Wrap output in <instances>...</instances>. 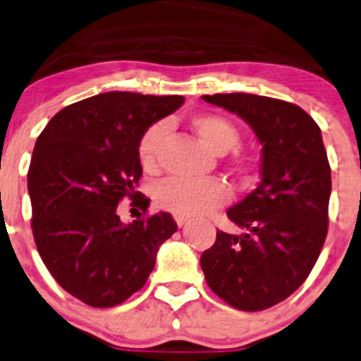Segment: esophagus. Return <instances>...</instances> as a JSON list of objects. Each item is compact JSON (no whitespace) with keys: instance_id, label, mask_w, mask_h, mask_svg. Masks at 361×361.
Listing matches in <instances>:
<instances>
[{"instance_id":"1","label":"esophagus","mask_w":361,"mask_h":361,"mask_svg":"<svg viewBox=\"0 0 361 361\" xmlns=\"http://www.w3.org/2000/svg\"><path fill=\"white\" fill-rule=\"evenodd\" d=\"M173 218H175V221H176V225L178 226H183V225H186V221H188V216H183V214H173Z\"/></svg>"}]
</instances>
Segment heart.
Wrapping results in <instances>:
<instances>
[{
  "mask_svg": "<svg viewBox=\"0 0 361 361\" xmlns=\"http://www.w3.org/2000/svg\"><path fill=\"white\" fill-rule=\"evenodd\" d=\"M191 128L195 133L213 153L223 154L235 148L240 141V133L233 123L225 118L212 115V113H200L191 116ZM166 135V126H149L141 136L138 145V158L141 166L147 171H153L158 165V153L161 141ZM248 159H241L238 170L245 173L248 170ZM158 207L168 212L183 214V216H198L213 209L221 208L230 200V190L220 180L208 178V180H170L163 183L154 195Z\"/></svg>",
  "mask_w": 361,
  "mask_h": 361,
  "instance_id": "obj_1",
  "label": "heart"
}]
</instances>
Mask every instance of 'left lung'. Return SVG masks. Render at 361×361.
<instances>
[{"label":"left lung","instance_id":"8db88e82","mask_svg":"<svg viewBox=\"0 0 361 361\" xmlns=\"http://www.w3.org/2000/svg\"><path fill=\"white\" fill-rule=\"evenodd\" d=\"M238 115L262 148V181L226 214L241 235L218 231L200 263L228 305L259 312L300 288L328 231L331 170L320 126L293 103L250 93L204 94Z\"/></svg>","mask_w":361,"mask_h":361}]
</instances>
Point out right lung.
<instances>
[{"instance_id": "add662e5", "label": "right lung", "mask_w": 361, "mask_h": 361, "mask_svg": "<svg viewBox=\"0 0 361 361\" xmlns=\"http://www.w3.org/2000/svg\"><path fill=\"white\" fill-rule=\"evenodd\" d=\"M183 97L109 91L58 111L36 140L28 170L31 228L43 263L63 290L94 308L116 307L143 288L157 252L178 230L170 213L123 223L118 203L136 191L138 145Z\"/></svg>"}]
</instances>
